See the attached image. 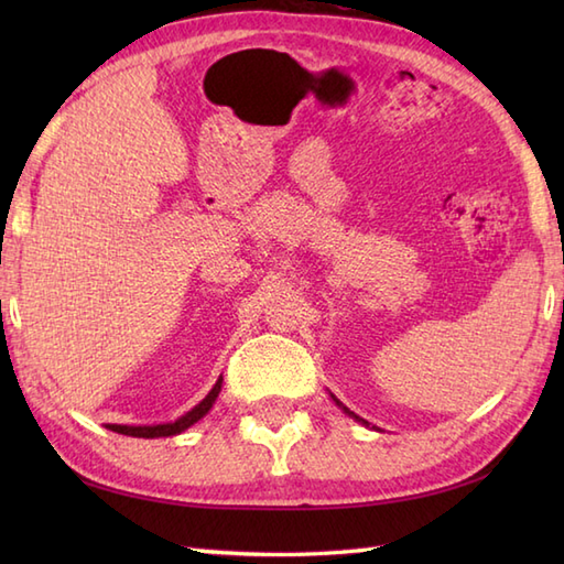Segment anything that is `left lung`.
Returning a JSON list of instances; mask_svg holds the SVG:
<instances>
[{
	"label": "left lung",
	"instance_id": "8db88e82",
	"mask_svg": "<svg viewBox=\"0 0 564 564\" xmlns=\"http://www.w3.org/2000/svg\"><path fill=\"white\" fill-rule=\"evenodd\" d=\"M337 404H339V406H344V404H341V402H339V400H337ZM344 412H349V410H346V406H344ZM349 414H351V416H356V414H354V412H349ZM356 419H358V416H356ZM358 422H361V419H358ZM364 424H366V422H364Z\"/></svg>",
	"mask_w": 564,
	"mask_h": 564
}]
</instances>
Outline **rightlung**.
Listing matches in <instances>:
<instances>
[{
  "instance_id": "add662e5",
  "label": "right lung",
  "mask_w": 564,
  "mask_h": 564,
  "mask_svg": "<svg viewBox=\"0 0 564 564\" xmlns=\"http://www.w3.org/2000/svg\"><path fill=\"white\" fill-rule=\"evenodd\" d=\"M220 386H223V378H218V382H215L213 390L206 394V400H203L200 404H196L194 410L186 412L182 419H176V422H172V424H158V426H121V424H109V429L116 431V434L135 436V438H160V436L182 434L184 429H188L191 424H196L198 419H203V416L208 414V410L213 406L215 398H218Z\"/></svg>"
}]
</instances>
